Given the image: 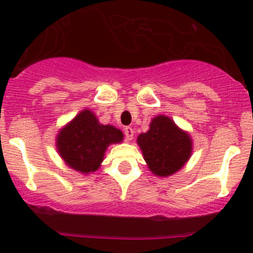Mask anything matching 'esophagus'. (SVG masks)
Listing matches in <instances>:
<instances>
[{"instance_id":"esophagus-1","label":"esophagus","mask_w":253,"mask_h":253,"mask_svg":"<svg viewBox=\"0 0 253 253\" xmlns=\"http://www.w3.org/2000/svg\"><path fill=\"white\" fill-rule=\"evenodd\" d=\"M124 135H125V140L130 142V140H133L134 138V130L130 128V126H128V128L124 129Z\"/></svg>"}]
</instances>
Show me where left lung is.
Here are the masks:
<instances>
[{
    "label": "left lung",
    "instance_id": "left-lung-1",
    "mask_svg": "<svg viewBox=\"0 0 253 253\" xmlns=\"http://www.w3.org/2000/svg\"><path fill=\"white\" fill-rule=\"evenodd\" d=\"M153 174L169 177L183 168L192 155V139L166 115L152 120L149 130L136 139Z\"/></svg>",
    "mask_w": 253,
    "mask_h": 253
}]
</instances>
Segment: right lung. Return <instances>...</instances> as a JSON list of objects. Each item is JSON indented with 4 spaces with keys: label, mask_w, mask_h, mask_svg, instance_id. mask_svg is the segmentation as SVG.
Segmentation results:
<instances>
[{
    "label": "right lung",
    "mask_w": 253,
    "mask_h": 253,
    "mask_svg": "<svg viewBox=\"0 0 253 253\" xmlns=\"http://www.w3.org/2000/svg\"><path fill=\"white\" fill-rule=\"evenodd\" d=\"M123 136L119 129L100 124L94 113L85 109L59 131L56 147L68 167L87 174L98 170L106 148L122 142Z\"/></svg>",
    "instance_id": "right-lung-1"
}]
</instances>
